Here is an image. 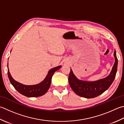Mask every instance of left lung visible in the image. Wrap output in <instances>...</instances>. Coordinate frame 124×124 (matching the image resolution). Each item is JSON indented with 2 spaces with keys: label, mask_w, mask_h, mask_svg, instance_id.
Segmentation results:
<instances>
[{
  "label": "left lung",
  "mask_w": 124,
  "mask_h": 124,
  "mask_svg": "<svg viewBox=\"0 0 124 124\" xmlns=\"http://www.w3.org/2000/svg\"><path fill=\"white\" fill-rule=\"evenodd\" d=\"M114 56L115 57V62L110 74L106 78L98 81L87 82L79 80L75 76L72 70L70 69L69 83L74 93L82 97L93 98L102 94L108 90L113 83L117 71L118 59L115 50Z\"/></svg>",
  "instance_id": "obj_1"
}]
</instances>
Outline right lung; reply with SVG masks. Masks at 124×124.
I'll use <instances>...</instances> for the list:
<instances>
[{
	"label": "right lung",
	"mask_w": 124,
	"mask_h": 124,
	"mask_svg": "<svg viewBox=\"0 0 124 124\" xmlns=\"http://www.w3.org/2000/svg\"><path fill=\"white\" fill-rule=\"evenodd\" d=\"M61 67V65H60L50 69L45 79L40 83L34 85H26L16 81L12 77L8 69L7 71V74L11 83L19 93L28 97H36L42 96L47 93L50 86L53 74ZM7 68H8V64H7Z\"/></svg>",
	"instance_id": "obj_1"
}]
</instances>
